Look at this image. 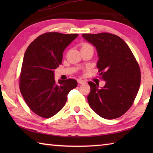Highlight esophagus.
Returning a JSON list of instances; mask_svg holds the SVG:
<instances>
[{"mask_svg": "<svg viewBox=\"0 0 153 153\" xmlns=\"http://www.w3.org/2000/svg\"><path fill=\"white\" fill-rule=\"evenodd\" d=\"M77 83L79 84H85V83H86V81H85V80H83V79H77Z\"/></svg>", "mask_w": 153, "mask_h": 153, "instance_id": "obj_1", "label": "esophagus"}]
</instances>
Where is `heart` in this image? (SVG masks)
<instances>
[{
  "label": "heart",
  "mask_w": 153,
  "mask_h": 153,
  "mask_svg": "<svg viewBox=\"0 0 153 153\" xmlns=\"http://www.w3.org/2000/svg\"><path fill=\"white\" fill-rule=\"evenodd\" d=\"M88 47H92L93 48L92 45H90V44L88 43H83L82 45V48H88Z\"/></svg>",
  "instance_id": "heart-1"
}]
</instances>
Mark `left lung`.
<instances>
[{
	"mask_svg": "<svg viewBox=\"0 0 153 153\" xmlns=\"http://www.w3.org/2000/svg\"><path fill=\"white\" fill-rule=\"evenodd\" d=\"M82 36L97 50V68L106 84L102 88L88 82L90 107L100 117L113 120L122 116L134 102L140 86L139 65L128 45L118 36L102 32Z\"/></svg>",
	"mask_w": 153,
	"mask_h": 153,
	"instance_id": "1",
	"label": "left lung"
}]
</instances>
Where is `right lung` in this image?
<instances>
[{"mask_svg": "<svg viewBox=\"0 0 153 153\" xmlns=\"http://www.w3.org/2000/svg\"><path fill=\"white\" fill-rule=\"evenodd\" d=\"M77 36L46 32L25 51L19 79L20 91L28 107L41 117L56 115L65 105L69 92L77 87L74 79L56 84L54 69L61 64L64 50Z\"/></svg>", "mask_w": 153, "mask_h": 153, "instance_id": "1", "label": "right lung"}]
</instances>
